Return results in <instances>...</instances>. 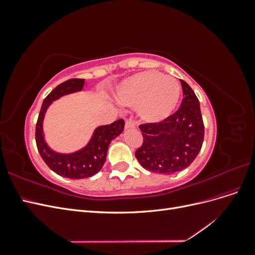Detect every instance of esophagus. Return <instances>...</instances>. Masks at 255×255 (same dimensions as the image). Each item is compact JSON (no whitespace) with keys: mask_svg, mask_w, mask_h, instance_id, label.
Returning <instances> with one entry per match:
<instances>
[{"mask_svg":"<svg viewBox=\"0 0 255 255\" xmlns=\"http://www.w3.org/2000/svg\"><path fill=\"white\" fill-rule=\"evenodd\" d=\"M136 128V126H135V123H134L133 120L128 119V120L126 121V128H127V129H133V128Z\"/></svg>","mask_w":255,"mask_h":255,"instance_id":"34e87169","label":"esophagus"}]
</instances>
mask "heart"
<instances>
[{"label": "heart", "instance_id": "b5f03b06", "mask_svg": "<svg viewBox=\"0 0 255 255\" xmlns=\"http://www.w3.org/2000/svg\"><path fill=\"white\" fill-rule=\"evenodd\" d=\"M181 85L158 71H143L129 76L117 89V99L138 109L139 117L148 123L165 121L174 113L181 99Z\"/></svg>", "mask_w": 255, "mask_h": 255}]
</instances>
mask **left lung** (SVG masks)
I'll return each instance as SVG.
<instances>
[{
	"mask_svg": "<svg viewBox=\"0 0 255 255\" xmlns=\"http://www.w3.org/2000/svg\"><path fill=\"white\" fill-rule=\"evenodd\" d=\"M184 99L180 109L159 123L140 126L143 143L135 153L146 170L171 174L187 168L202 148L204 125L194 90L181 80Z\"/></svg>",
	"mask_w": 255,
	"mask_h": 255,
	"instance_id": "1",
	"label": "left lung"
}]
</instances>
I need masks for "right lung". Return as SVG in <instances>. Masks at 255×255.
<instances>
[{"mask_svg":"<svg viewBox=\"0 0 255 255\" xmlns=\"http://www.w3.org/2000/svg\"><path fill=\"white\" fill-rule=\"evenodd\" d=\"M84 86V79L69 80L58 85L44 99L36 125V143L40 156L51 170L69 179H86L101 170L106 160L110 143L125 129V121L119 119L109 126L98 127L87 144L78 151L60 153L51 148L45 141L43 133L45 113L54 101L64 96L82 91Z\"/></svg>","mask_w":255,"mask_h":255,"instance_id":"obj_1","label":"right lung"}]
</instances>
